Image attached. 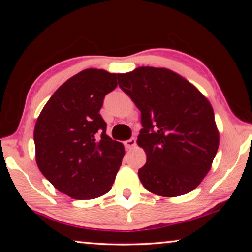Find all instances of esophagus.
<instances>
[{
    "label": "esophagus",
    "instance_id": "1",
    "mask_svg": "<svg viewBox=\"0 0 252 252\" xmlns=\"http://www.w3.org/2000/svg\"><path fill=\"white\" fill-rule=\"evenodd\" d=\"M135 144H136L135 138H131V139H129V140H126V141H125V146H126V149L133 148V147L135 146Z\"/></svg>",
    "mask_w": 252,
    "mask_h": 252
}]
</instances>
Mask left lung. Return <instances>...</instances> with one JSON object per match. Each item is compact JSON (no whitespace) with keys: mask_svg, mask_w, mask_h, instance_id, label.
<instances>
[{"mask_svg":"<svg viewBox=\"0 0 252 252\" xmlns=\"http://www.w3.org/2000/svg\"><path fill=\"white\" fill-rule=\"evenodd\" d=\"M119 87L141 112L136 140L147 155L139 178L148 191L178 197L195 189L211 168L219 131L210 102L193 84L164 67L118 74Z\"/></svg>","mask_w":252,"mask_h":252,"instance_id":"1","label":"left lung"}]
</instances>
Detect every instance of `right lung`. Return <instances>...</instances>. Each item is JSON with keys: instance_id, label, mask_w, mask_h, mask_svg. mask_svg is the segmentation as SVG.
<instances>
[{"instance_id": "obj_1", "label": "right lung", "mask_w": 252, "mask_h": 252, "mask_svg": "<svg viewBox=\"0 0 252 252\" xmlns=\"http://www.w3.org/2000/svg\"><path fill=\"white\" fill-rule=\"evenodd\" d=\"M117 78L101 69L81 71L53 93L36 120L37 167L60 192L73 199L108 193L121 165L125 147L106 135L100 114Z\"/></svg>"}]
</instances>
